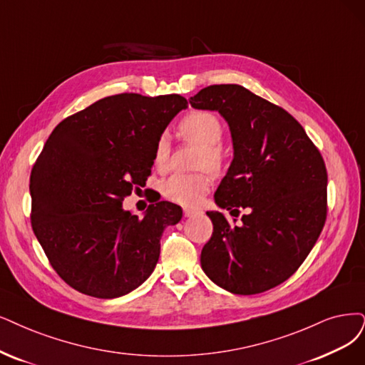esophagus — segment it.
I'll return each instance as SVG.
<instances>
[{
  "label": "esophagus",
  "mask_w": 365,
  "mask_h": 365,
  "mask_svg": "<svg viewBox=\"0 0 365 365\" xmlns=\"http://www.w3.org/2000/svg\"><path fill=\"white\" fill-rule=\"evenodd\" d=\"M197 213H198V212H197L195 209H190V207H185V209H183V215H185L186 218H192V217H195Z\"/></svg>",
  "instance_id": "34e87169"
}]
</instances>
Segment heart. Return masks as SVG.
<instances>
[{
	"label": "heart",
	"mask_w": 365,
	"mask_h": 365,
	"mask_svg": "<svg viewBox=\"0 0 365 365\" xmlns=\"http://www.w3.org/2000/svg\"><path fill=\"white\" fill-rule=\"evenodd\" d=\"M178 132L183 141L200 147L195 164L197 168H207L213 174L222 173L227 162L225 150L221 145L224 126L217 114L210 111H191L180 120ZM152 160L158 171H165L168 168L170 140L165 133L159 135L155 141ZM208 172L201 170L190 174L175 173L162 182V194L173 203L197 206L210 190L212 174Z\"/></svg>",
	"instance_id": "obj_1"
}]
</instances>
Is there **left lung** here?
I'll return each mask as SVG.
<instances>
[{
	"mask_svg": "<svg viewBox=\"0 0 365 365\" xmlns=\"http://www.w3.org/2000/svg\"><path fill=\"white\" fill-rule=\"evenodd\" d=\"M190 103L218 111L230 126L235 158L215 201L233 217L247 210L237 225L207 212L213 233L201 267L235 294L274 289L298 271L325 225V160L298 120L245 87L209 86Z\"/></svg>",
	"mask_w": 365,
	"mask_h": 365,
	"instance_id": "obj_1",
	"label": "left lung"
}]
</instances>
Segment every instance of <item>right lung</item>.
<instances>
[{
	"instance_id": "obj_1",
	"label": "right lung",
	"mask_w": 365,
	"mask_h": 365,
	"mask_svg": "<svg viewBox=\"0 0 365 365\" xmlns=\"http://www.w3.org/2000/svg\"><path fill=\"white\" fill-rule=\"evenodd\" d=\"M186 106L180 94H114L49 135L31 170V227L53 271L75 290L113 299L153 272L162 233L180 221L182 207L158 201L138 218L121 206L145 185L155 141Z\"/></svg>"
}]
</instances>
